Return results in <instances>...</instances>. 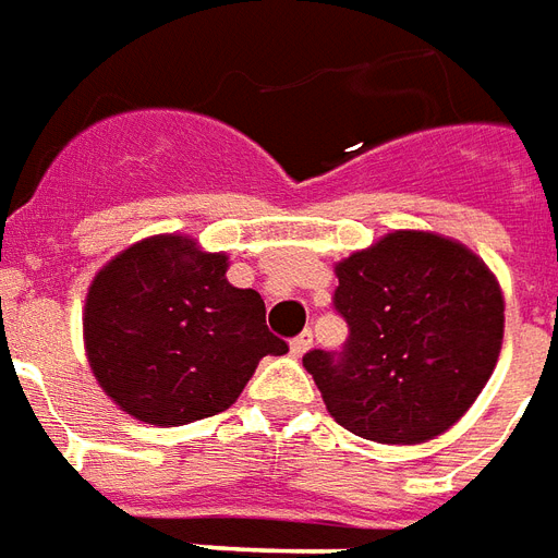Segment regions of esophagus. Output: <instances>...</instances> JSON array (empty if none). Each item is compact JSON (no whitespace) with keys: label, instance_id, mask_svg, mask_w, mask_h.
<instances>
[{"label":"esophagus","instance_id":"esophagus-1","mask_svg":"<svg viewBox=\"0 0 558 558\" xmlns=\"http://www.w3.org/2000/svg\"><path fill=\"white\" fill-rule=\"evenodd\" d=\"M308 348H312V332H308V329L306 332H300L296 339H291V353H294V356H303Z\"/></svg>","mask_w":558,"mask_h":558}]
</instances>
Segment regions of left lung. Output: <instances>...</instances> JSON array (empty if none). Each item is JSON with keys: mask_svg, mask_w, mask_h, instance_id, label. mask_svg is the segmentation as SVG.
Instances as JSON below:
<instances>
[{"mask_svg": "<svg viewBox=\"0 0 558 558\" xmlns=\"http://www.w3.org/2000/svg\"><path fill=\"white\" fill-rule=\"evenodd\" d=\"M341 351H308L329 416L356 437L425 442L466 413L494 374L506 306L485 262L425 231L386 234L336 267Z\"/></svg>", "mask_w": 558, "mask_h": 558, "instance_id": "1", "label": "left lung"}]
</instances>
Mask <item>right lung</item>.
Listing matches in <instances>:
<instances>
[{
  "label": "right lung",
  "mask_w": 558,
  "mask_h": 558,
  "mask_svg": "<svg viewBox=\"0 0 558 558\" xmlns=\"http://www.w3.org/2000/svg\"><path fill=\"white\" fill-rule=\"evenodd\" d=\"M226 270V255L160 234L95 276L85 348L97 384L124 413L162 428L217 416L262 356L288 351L267 329L262 294L229 284Z\"/></svg>",
  "instance_id": "add662e5"
}]
</instances>
